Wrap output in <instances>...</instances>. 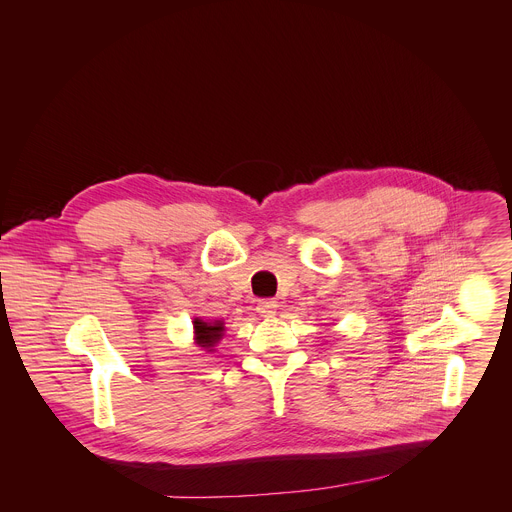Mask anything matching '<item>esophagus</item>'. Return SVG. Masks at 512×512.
I'll list each match as a JSON object with an SVG mask.
<instances>
[{"mask_svg":"<svg viewBox=\"0 0 512 512\" xmlns=\"http://www.w3.org/2000/svg\"><path fill=\"white\" fill-rule=\"evenodd\" d=\"M275 310H277V302L275 300H259V304H257V312L261 314V316H273L275 314Z\"/></svg>","mask_w":512,"mask_h":512,"instance_id":"34e87169","label":"esophagus"}]
</instances>
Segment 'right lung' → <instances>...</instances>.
I'll return each instance as SVG.
<instances>
[{"label":"right lung","instance_id":"1","mask_svg":"<svg viewBox=\"0 0 512 512\" xmlns=\"http://www.w3.org/2000/svg\"><path fill=\"white\" fill-rule=\"evenodd\" d=\"M194 330H196V340L200 346L210 348L214 342H218V338L223 336V324L214 322V324H206L202 320H194Z\"/></svg>","mask_w":512,"mask_h":512}]
</instances>
